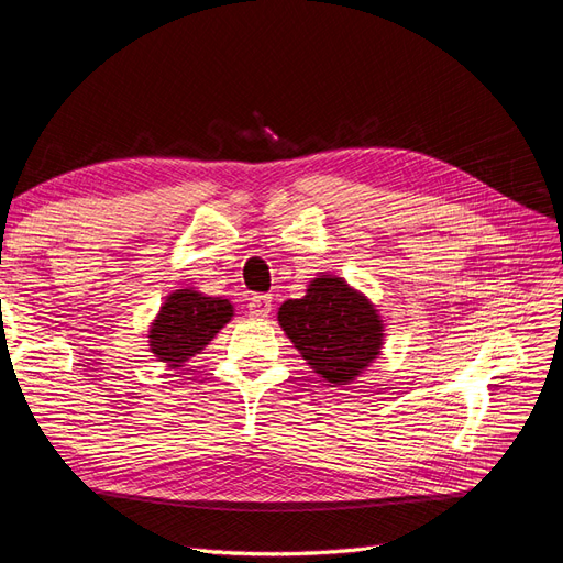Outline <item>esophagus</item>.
Returning a JSON list of instances; mask_svg holds the SVG:
<instances>
[{
    "label": "esophagus",
    "mask_w": 563,
    "mask_h": 563,
    "mask_svg": "<svg viewBox=\"0 0 563 563\" xmlns=\"http://www.w3.org/2000/svg\"><path fill=\"white\" fill-rule=\"evenodd\" d=\"M272 312V298L269 296H253L249 302V314L253 319H265Z\"/></svg>",
    "instance_id": "34e87169"
}]
</instances>
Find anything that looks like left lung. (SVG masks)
<instances>
[{
	"instance_id": "obj_1",
	"label": "left lung",
	"mask_w": 563,
	"mask_h": 563,
	"mask_svg": "<svg viewBox=\"0 0 563 563\" xmlns=\"http://www.w3.org/2000/svg\"><path fill=\"white\" fill-rule=\"evenodd\" d=\"M277 319L302 360L333 385L362 376L383 350L385 333L376 305L343 277L319 275L302 298L282 305Z\"/></svg>"
}]
</instances>
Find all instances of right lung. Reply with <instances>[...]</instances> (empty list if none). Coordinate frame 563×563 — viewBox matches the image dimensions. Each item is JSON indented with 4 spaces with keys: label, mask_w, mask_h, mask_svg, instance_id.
Returning <instances> with one entry per match:
<instances>
[{
    "label": "right lung",
    "mask_w": 563,
    "mask_h": 563,
    "mask_svg": "<svg viewBox=\"0 0 563 563\" xmlns=\"http://www.w3.org/2000/svg\"><path fill=\"white\" fill-rule=\"evenodd\" d=\"M232 314L234 308L225 298L178 288L176 294L166 296L157 319L152 321L147 335L150 352L168 368H178L207 347Z\"/></svg>",
    "instance_id": "right-lung-1"
}]
</instances>
